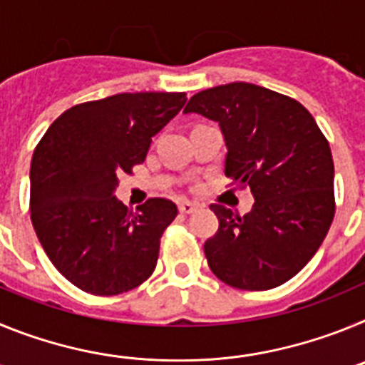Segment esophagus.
Returning <instances> with one entry per match:
<instances>
[{
    "label": "esophagus",
    "mask_w": 365,
    "mask_h": 365,
    "mask_svg": "<svg viewBox=\"0 0 365 365\" xmlns=\"http://www.w3.org/2000/svg\"><path fill=\"white\" fill-rule=\"evenodd\" d=\"M195 210H197V205H193V202H190V201H182L179 205L180 214H193Z\"/></svg>",
    "instance_id": "34e87169"
}]
</instances>
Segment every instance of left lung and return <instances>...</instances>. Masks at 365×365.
Masks as SVG:
<instances>
[{"label": "left lung", "mask_w": 365, "mask_h": 365, "mask_svg": "<svg viewBox=\"0 0 365 365\" xmlns=\"http://www.w3.org/2000/svg\"><path fill=\"white\" fill-rule=\"evenodd\" d=\"M185 113L219 122L225 175L250 188L252 210L210 208L219 228L205 243L212 272L241 291H269L307 265L334 217V164L327 138L298 100L247 82L190 98Z\"/></svg>", "instance_id": "1"}]
</instances>
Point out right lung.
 <instances>
[{
    "instance_id": "obj_1",
    "label": "right lung",
    "mask_w": 365,
    "mask_h": 365,
    "mask_svg": "<svg viewBox=\"0 0 365 365\" xmlns=\"http://www.w3.org/2000/svg\"><path fill=\"white\" fill-rule=\"evenodd\" d=\"M186 93H120L62 113L31 164V219L58 272L83 292L115 296L146 282L175 202L148 199L137 212L115 197L118 177L143 164L151 137Z\"/></svg>"
}]
</instances>
